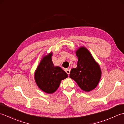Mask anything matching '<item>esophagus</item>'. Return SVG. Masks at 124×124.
I'll return each mask as SVG.
<instances>
[{
	"label": "esophagus",
	"mask_w": 124,
	"mask_h": 124,
	"mask_svg": "<svg viewBox=\"0 0 124 124\" xmlns=\"http://www.w3.org/2000/svg\"><path fill=\"white\" fill-rule=\"evenodd\" d=\"M65 72H66V73L68 75H69L70 73V69H67L65 70Z\"/></svg>",
	"instance_id": "esophagus-1"
}]
</instances>
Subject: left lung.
I'll list each match as a JSON object with an SVG mask.
<instances>
[{"instance_id": "8db88e82", "label": "left lung", "mask_w": 124, "mask_h": 124, "mask_svg": "<svg viewBox=\"0 0 124 124\" xmlns=\"http://www.w3.org/2000/svg\"><path fill=\"white\" fill-rule=\"evenodd\" d=\"M76 54L78 58L77 67L71 70L70 77L75 81L81 89L89 92L95 89L100 81V66L85 47L79 48Z\"/></svg>"}]
</instances>
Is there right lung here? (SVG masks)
I'll return each instance as SVG.
<instances>
[{
	"label": "right lung",
	"instance_id": "obj_1",
	"mask_svg": "<svg viewBox=\"0 0 124 124\" xmlns=\"http://www.w3.org/2000/svg\"><path fill=\"white\" fill-rule=\"evenodd\" d=\"M52 53L44 57L35 73L37 85L43 92L52 94L57 90L62 80L68 75L61 67H55L52 62Z\"/></svg>",
	"mask_w": 124,
	"mask_h": 124
}]
</instances>
